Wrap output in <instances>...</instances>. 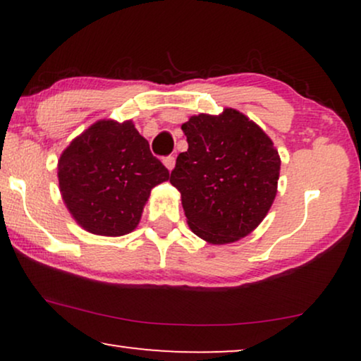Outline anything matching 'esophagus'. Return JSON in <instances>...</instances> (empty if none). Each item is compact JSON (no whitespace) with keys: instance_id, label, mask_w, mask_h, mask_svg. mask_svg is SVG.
Returning <instances> with one entry per match:
<instances>
[{"instance_id":"1","label":"esophagus","mask_w":361,"mask_h":361,"mask_svg":"<svg viewBox=\"0 0 361 361\" xmlns=\"http://www.w3.org/2000/svg\"><path fill=\"white\" fill-rule=\"evenodd\" d=\"M162 162H164V166H166L167 169H169V171L174 169V166H176V159H174V157H172V156H167V157H164V161H162Z\"/></svg>"}]
</instances>
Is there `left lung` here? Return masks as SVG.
<instances>
[{"label":"left lung","mask_w":361,"mask_h":361,"mask_svg":"<svg viewBox=\"0 0 361 361\" xmlns=\"http://www.w3.org/2000/svg\"><path fill=\"white\" fill-rule=\"evenodd\" d=\"M189 149L171 184L180 192L190 230L212 245L248 236L278 194L281 157L271 137L235 108L194 115L182 125Z\"/></svg>","instance_id":"obj_1"}]
</instances>
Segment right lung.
I'll return each mask as SVG.
<instances>
[{
    "mask_svg": "<svg viewBox=\"0 0 361 361\" xmlns=\"http://www.w3.org/2000/svg\"><path fill=\"white\" fill-rule=\"evenodd\" d=\"M57 177L63 204L83 230L123 236L140 224L151 189L169 180V171L131 120H98L63 149Z\"/></svg>",
    "mask_w": 361,
    "mask_h": 361,
    "instance_id": "add662e5",
    "label": "right lung"
}]
</instances>
